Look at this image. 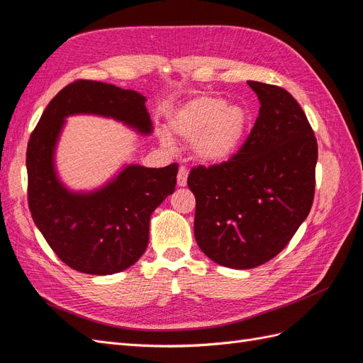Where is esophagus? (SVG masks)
I'll return each instance as SVG.
<instances>
[{
  "label": "esophagus",
  "instance_id": "1",
  "mask_svg": "<svg viewBox=\"0 0 363 363\" xmlns=\"http://www.w3.org/2000/svg\"><path fill=\"white\" fill-rule=\"evenodd\" d=\"M186 183H188V169H186L184 167H180L179 174H177V186L184 188Z\"/></svg>",
  "mask_w": 363,
  "mask_h": 363
}]
</instances>
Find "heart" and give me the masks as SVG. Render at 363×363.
I'll use <instances>...</instances> for the list:
<instances>
[{
    "label": "heart",
    "instance_id": "b5f03b06",
    "mask_svg": "<svg viewBox=\"0 0 363 363\" xmlns=\"http://www.w3.org/2000/svg\"><path fill=\"white\" fill-rule=\"evenodd\" d=\"M248 112L239 104H224L215 96L201 95L184 103L169 119V128L182 140L192 142V155L204 163L228 159L238 150L248 127ZM160 142L172 147L162 131Z\"/></svg>",
    "mask_w": 363,
    "mask_h": 363
}]
</instances>
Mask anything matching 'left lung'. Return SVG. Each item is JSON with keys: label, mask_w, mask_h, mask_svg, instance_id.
Returning a JSON list of instances; mask_svg holds the SVG:
<instances>
[{"label": "left lung", "mask_w": 363, "mask_h": 363, "mask_svg": "<svg viewBox=\"0 0 363 363\" xmlns=\"http://www.w3.org/2000/svg\"><path fill=\"white\" fill-rule=\"evenodd\" d=\"M259 116L239 152L212 167L192 168L194 233L218 265L256 268L288 245L311 212L318 145L295 98L283 87L247 82Z\"/></svg>", "instance_id": "obj_1"}]
</instances>
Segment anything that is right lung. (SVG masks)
Here are the masks:
<instances>
[{
    "mask_svg": "<svg viewBox=\"0 0 363 363\" xmlns=\"http://www.w3.org/2000/svg\"><path fill=\"white\" fill-rule=\"evenodd\" d=\"M147 98L113 84L77 80L52 98L27 147L28 207L33 221L57 257L94 276L121 272L144 255L150 218L177 183V163L164 168L127 164L101 188L77 192L65 186L54 155L71 115H98L151 135Z\"/></svg>",
    "mask_w": 363,
    "mask_h": 363,
    "instance_id": "obj_1",
    "label": "right lung"
}]
</instances>
